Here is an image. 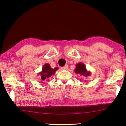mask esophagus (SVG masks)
<instances>
[{
    "label": "esophagus",
    "mask_w": 126,
    "mask_h": 126,
    "mask_svg": "<svg viewBox=\"0 0 126 126\" xmlns=\"http://www.w3.org/2000/svg\"><path fill=\"white\" fill-rule=\"evenodd\" d=\"M67 69H68V66L67 65H65V66L61 67L62 70H67Z\"/></svg>",
    "instance_id": "34e87169"
}]
</instances>
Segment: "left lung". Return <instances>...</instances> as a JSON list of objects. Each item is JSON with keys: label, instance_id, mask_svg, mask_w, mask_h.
Returning <instances> with one entry per match:
<instances>
[{"label": "left lung", "instance_id": "1", "mask_svg": "<svg viewBox=\"0 0 126 126\" xmlns=\"http://www.w3.org/2000/svg\"><path fill=\"white\" fill-rule=\"evenodd\" d=\"M74 72L77 74H80L81 76H83L86 77L91 75V72L90 71L87 70L84 63H81V62L76 64V67L74 70Z\"/></svg>", "mask_w": 126, "mask_h": 126}]
</instances>
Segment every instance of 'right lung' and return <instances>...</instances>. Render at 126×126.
Instances as JSON below:
<instances>
[{"label":"right lung","mask_w":126,"mask_h":126,"mask_svg":"<svg viewBox=\"0 0 126 126\" xmlns=\"http://www.w3.org/2000/svg\"><path fill=\"white\" fill-rule=\"evenodd\" d=\"M59 69L58 67H55L52 69L49 63H45L42 67V71L39 73L40 77L41 83H43L45 80L48 79L52 76H53L55 73L56 71Z\"/></svg>","instance_id":"right-lung-1"}]
</instances>
